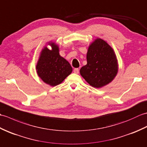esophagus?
Listing matches in <instances>:
<instances>
[{
    "label": "esophagus",
    "mask_w": 147,
    "mask_h": 147,
    "mask_svg": "<svg viewBox=\"0 0 147 147\" xmlns=\"http://www.w3.org/2000/svg\"><path fill=\"white\" fill-rule=\"evenodd\" d=\"M74 73H76V74H78L79 73V69L78 68H75L74 69Z\"/></svg>",
    "instance_id": "1"
}]
</instances>
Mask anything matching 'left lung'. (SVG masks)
I'll return each mask as SVG.
<instances>
[{
    "label": "left lung",
    "instance_id": "8db88e82",
    "mask_svg": "<svg viewBox=\"0 0 147 147\" xmlns=\"http://www.w3.org/2000/svg\"><path fill=\"white\" fill-rule=\"evenodd\" d=\"M87 64L80 69L86 82L95 88L111 83L118 71L117 61L113 49L101 38L90 45L86 54Z\"/></svg>",
    "mask_w": 147,
    "mask_h": 147
}]
</instances>
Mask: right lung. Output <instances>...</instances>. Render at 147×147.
Instances as JSON below:
<instances>
[{
	"instance_id": "obj_1",
	"label": "right lung",
	"mask_w": 147,
	"mask_h": 147,
	"mask_svg": "<svg viewBox=\"0 0 147 147\" xmlns=\"http://www.w3.org/2000/svg\"><path fill=\"white\" fill-rule=\"evenodd\" d=\"M52 47L49 50L47 47L41 52L36 69L38 76L43 82L52 86L61 83L72 73L73 68L64 58L59 55L58 45L49 43Z\"/></svg>"
}]
</instances>
